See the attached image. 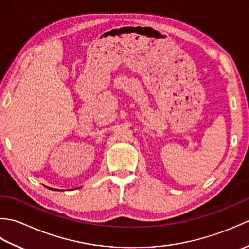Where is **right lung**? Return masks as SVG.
I'll return each mask as SVG.
<instances>
[{
	"label": "right lung",
	"instance_id": "add662e5",
	"mask_svg": "<svg viewBox=\"0 0 249 249\" xmlns=\"http://www.w3.org/2000/svg\"><path fill=\"white\" fill-rule=\"evenodd\" d=\"M46 187H47V186H46ZM48 188H49V189H52V190H57V189H53V188H50V187H48Z\"/></svg>",
	"mask_w": 249,
	"mask_h": 249
}]
</instances>
